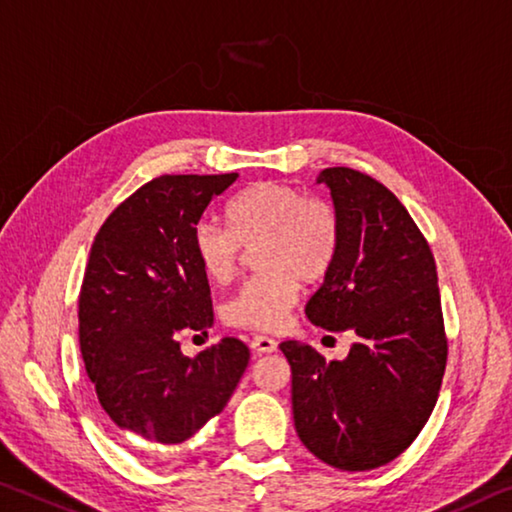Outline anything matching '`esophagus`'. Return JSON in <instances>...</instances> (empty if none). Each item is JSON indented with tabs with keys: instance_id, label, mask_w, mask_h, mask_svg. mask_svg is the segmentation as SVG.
Returning <instances> with one entry per match:
<instances>
[{
	"instance_id": "obj_1",
	"label": "esophagus",
	"mask_w": 512,
	"mask_h": 512,
	"mask_svg": "<svg viewBox=\"0 0 512 512\" xmlns=\"http://www.w3.org/2000/svg\"><path fill=\"white\" fill-rule=\"evenodd\" d=\"M250 346H253L257 353H273L275 348H278V342H275V339L269 335H253V339H250Z\"/></svg>"
}]
</instances>
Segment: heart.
Segmentation results:
<instances>
[{
	"label": "heart",
	"mask_w": 512,
	"mask_h": 512,
	"mask_svg": "<svg viewBox=\"0 0 512 512\" xmlns=\"http://www.w3.org/2000/svg\"><path fill=\"white\" fill-rule=\"evenodd\" d=\"M225 223L202 218L191 230V250L202 275L230 280L241 246L255 247V271L223 305L232 328L278 330L300 296V280L321 282L342 241L332 202L282 182H257L225 205Z\"/></svg>",
	"instance_id": "heart-1"
}]
</instances>
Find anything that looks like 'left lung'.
Listing matches in <instances>:
<instances>
[{
  "instance_id": "8db88e82",
  "label": "left lung",
  "mask_w": 512,
  "mask_h": 512,
  "mask_svg": "<svg viewBox=\"0 0 512 512\" xmlns=\"http://www.w3.org/2000/svg\"><path fill=\"white\" fill-rule=\"evenodd\" d=\"M342 241L323 285L307 300L314 326L353 330L344 360L282 342L291 367L294 426L330 467L367 472L415 442L435 408L446 332L431 246L385 184L353 168H326Z\"/></svg>"
}]
</instances>
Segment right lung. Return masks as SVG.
I'll return each mask as SVG.
<instances>
[{
  "instance_id": "1",
  "label": "right lung",
  "mask_w": 512,
  "mask_h": 512,
  "mask_svg": "<svg viewBox=\"0 0 512 512\" xmlns=\"http://www.w3.org/2000/svg\"><path fill=\"white\" fill-rule=\"evenodd\" d=\"M237 177H154L95 234L79 294L81 358L113 424L145 440H189L225 408L248 367L250 351L237 337L196 358L177 342L180 330L207 332L214 323L191 230Z\"/></svg>"
}]
</instances>
